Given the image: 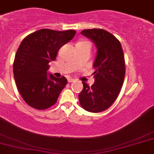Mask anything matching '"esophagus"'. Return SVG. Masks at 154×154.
Instances as JSON below:
<instances>
[{"label": "esophagus", "instance_id": "esophagus-1", "mask_svg": "<svg viewBox=\"0 0 154 154\" xmlns=\"http://www.w3.org/2000/svg\"><path fill=\"white\" fill-rule=\"evenodd\" d=\"M75 82V79H68V82Z\"/></svg>", "mask_w": 154, "mask_h": 154}]
</instances>
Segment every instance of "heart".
Wrapping results in <instances>:
<instances>
[{
  "label": "heart",
  "mask_w": 154,
  "mask_h": 154,
  "mask_svg": "<svg viewBox=\"0 0 154 154\" xmlns=\"http://www.w3.org/2000/svg\"><path fill=\"white\" fill-rule=\"evenodd\" d=\"M80 43H84V42H80Z\"/></svg>",
  "instance_id": "heart-1"
}]
</instances>
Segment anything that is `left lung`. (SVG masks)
<instances>
[{"mask_svg":"<svg viewBox=\"0 0 154 154\" xmlns=\"http://www.w3.org/2000/svg\"><path fill=\"white\" fill-rule=\"evenodd\" d=\"M81 34L92 40L97 53L93 63L94 83L89 86L82 82L83 89L79 94V103L89 112H101L115 102L123 85L125 75L123 49L119 40L105 29H84Z\"/></svg>","mask_w":154,"mask_h":154,"instance_id":"left-lung-1","label":"left lung"}]
</instances>
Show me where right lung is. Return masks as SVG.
<instances>
[{
    "mask_svg": "<svg viewBox=\"0 0 154 154\" xmlns=\"http://www.w3.org/2000/svg\"><path fill=\"white\" fill-rule=\"evenodd\" d=\"M75 33L72 29H41L23 39L13 69L17 87L28 105L44 110L56 102L67 79L49 74V63L56 60L59 49L72 39Z\"/></svg>",
    "mask_w": 154,
    "mask_h": 154,
    "instance_id": "add662e5",
    "label": "right lung"
}]
</instances>
